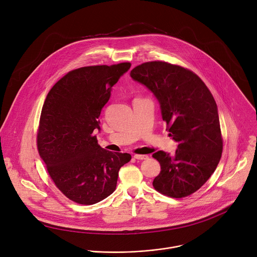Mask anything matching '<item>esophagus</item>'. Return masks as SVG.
<instances>
[{
	"mask_svg": "<svg viewBox=\"0 0 257 257\" xmlns=\"http://www.w3.org/2000/svg\"><path fill=\"white\" fill-rule=\"evenodd\" d=\"M134 158L136 160H147V159H149V157L147 155H135Z\"/></svg>",
	"mask_w": 257,
	"mask_h": 257,
	"instance_id": "34e87169",
	"label": "esophagus"
}]
</instances>
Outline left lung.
Instances as JSON below:
<instances>
[{
	"label": "left lung",
	"instance_id": "left-lung-1",
	"mask_svg": "<svg viewBox=\"0 0 257 257\" xmlns=\"http://www.w3.org/2000/svg\"><path fill=\"white\" fill-rule=\"evenodd\" d=\"M131 77L154 93L170 136L178 143L173 156L163 151L153 155L161 165L154 188L172 198L193 194L214 173L223 150L212 93L191 70L163 61L143 63Z\"/></svg>",
	"mask_w": 257,
	"mask_h": 257
}]
</instances>
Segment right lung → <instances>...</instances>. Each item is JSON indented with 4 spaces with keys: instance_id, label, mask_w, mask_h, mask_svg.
<instances>
[{
    "instance_id": "obj_1",
    "label": "right lung",
    "mask_w": 257,
    "mask_h": 257,
    "mask_svg": "<svg viewBox=\"0 0 257 257\" xmlns=\"http://www.w3.org/2000/svg\"><path fill=\"white\" fill-rule=\"evenodd\" d=\"M130 62L86 66L68 72L44 101L37 147L56 187L70 200L92 205L113 193L118 171L130 154L102 149L93 135L111 87Z\"/></svg>"
}]
</instances>
